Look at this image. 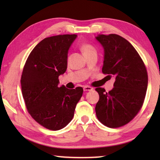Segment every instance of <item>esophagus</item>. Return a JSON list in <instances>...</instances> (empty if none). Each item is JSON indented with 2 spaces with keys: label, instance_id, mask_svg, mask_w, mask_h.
Listing matches in <instances>:
<instances>
[{
  "label": "esophagus",
  "instance_id": "obj_1",
  "mask_svg": "<svg viewBox=\"0 0 160 160\" xmlns=\"http://www.w3.org/2000/svg\"><path fill=\"white\" fill-rule=\"evenodd\" d=\"M93 90L92 88H91V87H89V86H85L83 88V90L86 92V91H92Z\"/></svg>",
  "mask_w": 160,
  "mask_h": 160
}]
</instances>
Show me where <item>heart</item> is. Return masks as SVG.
<instances>
[{
  "label": "heart",
  "mask_w": 160,
  "mask_h": 160,
  "mask_svg": "<svg viewBox=\"0 0 160 160\" xmlns=\"http://www.w3.org/2000/svg\"><path fill=\"white\" fill-rule=\"evenodd\" d=\"M81 50H82L84 55H86V54L88 53L96 51L92 46H91L90 44H83L82 45V47H81Z\"/></svg>",
  "instance_id": "obj_1"
}]
</instances>
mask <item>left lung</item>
<instances>
[{
  "instance_id": "obj_1",
  "label": "left lung",
  "mask_w": 160,
  "mask_h": 160,
  "mask_svg": "<svg viewBox=\"0 0 160 160\" xmlns=\"http://www.w3.org/2000/svg\"><path fill=\"white\" fill-rule=\"evenodd\" d=\"M95 39L104 48L102 72L115 78L113 88L106 92L97 88L99 99L97 118L109 128L126 125L142 107L148 88L147 70L135 48L117 34H98Z\"/></svg>"
}]
</instances>
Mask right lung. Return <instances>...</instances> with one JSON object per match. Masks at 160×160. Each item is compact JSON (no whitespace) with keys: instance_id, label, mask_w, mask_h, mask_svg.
Wrapping results in <instances>:
<instances>
[{"instance_id":"obj_1","label":"right lung","mask_w":160,"mask_h":160,"mask_svg":"<svg viewBox=\"0 0 160 160\" xmlns=\"http://www.w3.org/2000/svg\"><path fill=\"white\" fill-rule=\"evenodd\" d=\"M77 34L45 38L29 54L21 77L22 92L28 112L37 123L52 131L63 128L73 118L83 93L78 87L58 86L66 71L68 50Z\"/></svg>"}]
</instances>
